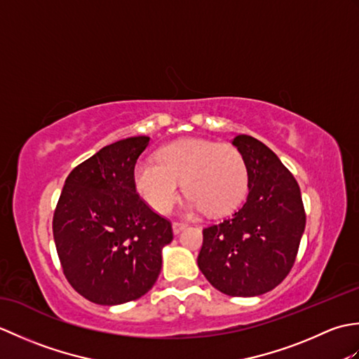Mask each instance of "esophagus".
<instances>
[{
  "label": "esophagus",
  "mask_w": 359,
  "mask_h": 359,
  "mask_svg": "<svg viewBox=\"0 0 359 359\" xmlns=\"http://www.w3.org/2000/svg\"><path fill=\"white\" fill-rule=\"evenodd\" d=\"M187 226L188 225L184 224V222H172V231H174V234H179V233L184 231Z\"/></svg>",
  "instance_id": "34e87169"
}]
</instances>
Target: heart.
Segmentation results:
<instances>
[{
  "mask_svg": "<svg viewBox=\"0 0 359 359\" xmlns=\"http://www.w3.org/2000/svg\"><path fill=\"white\" fill-rule=\"evenodd\" d=\"M184 182L189 211L211 216L231 212L248 189V168L242 152L230 143L188 139L163 147L157 162L140 160L133 170L135 191L157 212H168Z\"/></svg>",
  "mask_w": 359,
  "mask_h": 359,
  "instance_id": "obj_1",
  "label": "heart"
}]
</instances>
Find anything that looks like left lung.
<instances>
[{"label":"left lung","mask_w":359,"mask_h":359,"mask_svg":"<svg viewBox=\"0 0 359 359\" xmlns=\"http://www.w3.org/2000/svg\"><path fill=\"white\" fill-rule=\"evenodd\" d=\"M231 143L247 162L248 196L231 217L205 228L197 265L219 292L250 297L287 278L306 228V211L293 174L269 147L245 134Z\"/></svg>","instance_id":"1"}]
</instances>
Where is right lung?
<instances>
[{
    "label": "right lung",
    "instance_id": "1",
    "mask_svg": "<svg viewBox=\"0 0 359 359\" xmlns=\"http://www.w3.org/2000/svg\"><path fill=\"white\" fill-rule=\"evenodd\" d=\"M149 137L118 140L67 175L52 231L63 273L75 292L100 306L139 299L156 284L170 220L137 194L133 170Z\"/></svg>",
    "mask_w": 359,
    "mask_h": 359
}]
</instances>
